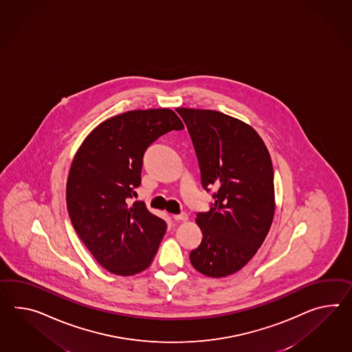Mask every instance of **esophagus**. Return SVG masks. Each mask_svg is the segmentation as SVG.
I'll use <instances>...</instances> for the list:
<instances>
[{
	"instance_id": "obj_1",
	"label": "esophagus",
	"mask_w": 352,
	"mask_h": 352,
	"mask_svg": "<svg viewBox=\"0 0 352 352\" xmlns=\"http://www.w3.org/2000/svg\"><path fill=\"white\" fill-rule=\"evenodd\" d=\"M173 219H174V221H186V220H188V214H173Z\"/></svg>"
}]
</instances>
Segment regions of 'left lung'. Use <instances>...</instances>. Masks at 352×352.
I'll list each match as a JSON object with an SVG mask.
<instances>
[{
    "mask_svg": "<svg viewBox=\"0 0 352 352\" xmlns=\"http://www.w3.org/2000/svg\"><path fill=\"white\" fill-rule=\"evenodd\" d=\"M195 146L201 183L214 188L210 211L198 212L202 241L192 266L225 277L245 266L266 239L274 214V168L265 142L244 122L223 113L177 108Z\"/></svg>",
    "mask_w": 352,
    "mask_h": 352,
    "instance_id": "obj_1",
    "label": "left lung"
}]
</instances>
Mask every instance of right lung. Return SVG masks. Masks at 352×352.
Returning a JSON list of instances; mask_svg holds the SVG:
<instances>
[{
  "label": "right lung",
  "mask_w": 352,
  "mask_h": 352,
  "mask_svg": "<svg viewBox=\"0 0 352 352\" xmlns=\"http://www.w3.org/2000/svg\"><path fill=\"white\" fill-rule=\"evenodd\" d=\"M184 129L175 113L131 111L104 120L80 146L71 164L66 201L71 223L95 259L112 274L132 276L154 261L166 230L138 196L147 147Z\"/></svg>",
  "instance_id": "obj_1"
}]
</instances>
